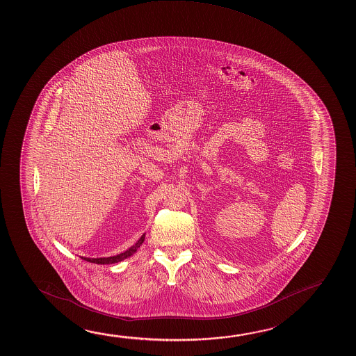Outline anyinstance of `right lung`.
<instances>
[{"label":"right lung","instance_id":"1","mask_svg":"<svg viewBox=\"0 0 356 356\" xmlns=\"http://www.w3.org/2000/svg\"><path fill=\"white\" fill-rule=\"evenodd\" d=\"M145 239V234H143L140 236V239L134 244V245L131 246L128 250H126L124 252H120L118 255H115V257H97V259H90V257H81L83 260H86V261H90V263L93 264H115L120 263L122 260H124L127 257H131L133 255L134 252H137L138 248L142 245L143 241Z\"/></svg>","mask_w":356,"mask_h":356}]
</instances>
